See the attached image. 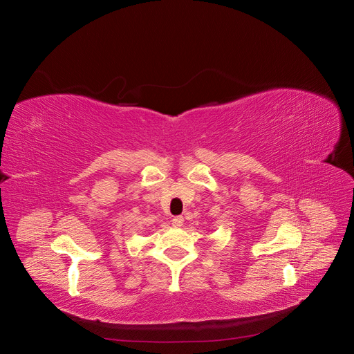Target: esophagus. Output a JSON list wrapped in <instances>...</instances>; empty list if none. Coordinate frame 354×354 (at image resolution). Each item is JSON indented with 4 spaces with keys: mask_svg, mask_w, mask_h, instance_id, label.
<instances>
[{
    "mask_svg": "<svg viewBox=\"0 0 354 354\" xmlns=\"http://www.w3.org/2000/svg\"><path fill=\"white\" fill-rule=\"evenodd\" d=\"M183 217H174L173 220H171V224H173V226L174 227H181V226H183Z\"/></svg>",
    "mask_w": 354,
    "mask_h": 354,
    "instance_id": "esophagus-1",
    "label": "esophagus"
}]
</instances>
